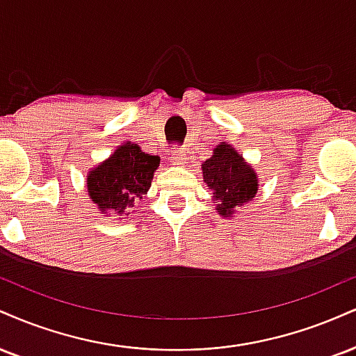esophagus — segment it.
Returning <instances> with one entry per match:
<instances>
[{
    "instance_id": "34e87169",
    "label": "esophagus",
    "mask_w": 356,
    "mask_h": 356,
    "mask_svg": "<svg viewBox=\"0 0 356 356\" xmlns=\"http://www.w3.org/2000/svg\"><path fill=\"white\" fill-rule=\"evenodd\" d=\"M170 164L172 165H184L186 164V154L182 151H174L170 156Z\"/></svg>"
}]
</instances>
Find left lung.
<instances>
[{
  "instance_id": "1",
  "label": "left lung",
  "mask_w": 356,
  "mask_h": 356,
  "mask_svg": "<svg viewBox=\"0 0 356 356\" xmlns=\"http://www.w3.org/2000/svg\"><path fill=\"white\" fill-rule=\"evenodd\" d=\"M202 177L212 191L216 212L224 219H230L237 209L245 207L259 192V179L224 147H217L212 157L202 162Z\"/></svg>"
}]
</instances>
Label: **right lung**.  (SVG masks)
Wrapping results in <instances>:
<instances>
[{
  "instance_id": "add662e5",
  "label": "right lung",
  "mask_w": 356,
  "mask_h": 356,
  "mask_svg": "<svg viewBox=\"0 0 356 356\" xmlns=\"http://www.w3.org/2000/svg\"><path fill=\"white\" fill-rule=\"evenodd\" d=\"M161 159L143 151L122 152L94 175L89 197L106 216L115 213L119 220L129 217L136 202L147 194Z\"/></svg>"
}]
</instances>
